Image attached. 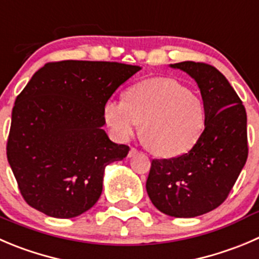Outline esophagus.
<instances>
[{"label": "esophagus", "instance_id": "esophagus-1", "mask_svg": "<svg viewBox=\"0 0 259 259\" xmlns=\"http://www.w3.org/2000/svg\"><path fill=\"white\" fill-rule=\"evenodd\" d=\"M138 153V149L137 148H130L129 150V154H127V157H133V155H135Z\"/></svg>", "mask_w": 259, "mask_h": 259}]
</instances>
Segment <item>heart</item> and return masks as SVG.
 Here are the masks:
<instances>
[{
	"label": "heart",
	"instance_id": "obj_1",
	"mask_svg": "<svg viewBox=\"0 0 259 259\" xmlns=\"http://www.w3.org/2000/svg\"><path fill=\"white\" fill-rule=\"evenodd\" d=\"M104 117L117 140L129 139L137 124L148 149L176 157L195 147L206 125V107L196 94L172 78H149L130 86L121 101H109Z\"/></svg>",
	"mask_w": 259,
	"mask_h": 259
}]
</instances>
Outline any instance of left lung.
Listing matches in <instances>:
<instances>
[{
    "mask_svg": "<svg viewBox=\"0 0 259 259\" xmlns=\"http://www.w3.org/2000/svg\"><path fill=\"white\" fill-rule=\"evenodd\" d=\"M170 67L197 82L206 107V125L187 153L152 160L147 192L163 214L195 218L227 200L247 162V112L237 92L215 67L191 60Z\"/></svg>",
    "mask_w": 259,
    "mask_h": 259,
    "instance_id": "left-lung-1",
    "label": "left lung"
}]
</instances>
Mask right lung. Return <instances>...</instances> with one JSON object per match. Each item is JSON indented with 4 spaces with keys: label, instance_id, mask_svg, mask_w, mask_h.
<instances>
[{
    "label": "right lung",
    "instance_id": "obj_1",
    "mask_svg": "<svg viewBox=\"0 0 259 259\" xmlns=\"http://www.w3.org/2000/svg\"><path fill=\"white\" fill-rule=\"evenodd\" d=\"M140 67L62 60L40 68L12 109L7 159L27 205L69 219L91 209L105 167L129 153L102 129L104 107Z\"/></svg>",
    "mask_w": 259,
    "mask_h": 259
}]
</instances>
